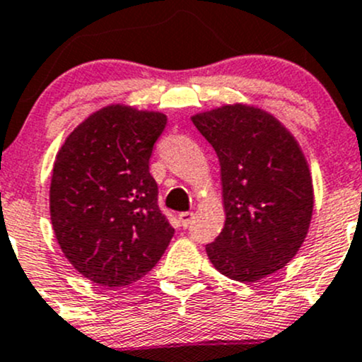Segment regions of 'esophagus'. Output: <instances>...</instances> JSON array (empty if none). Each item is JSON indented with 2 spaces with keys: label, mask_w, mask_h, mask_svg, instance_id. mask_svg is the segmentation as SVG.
<instances>
[{
  "label": "esophagus",
  "mask_w": 362,
  "mask_h": 362,
  "mask_svg": "<svg viewBox=\"0 0 362 362\" xmlns=\"http://www.w3.org/2000/svg\"><path fill=\"white\" fill-rule=\"evenodd\" d=\"M178 220H180V226L182 227H189L194 220V213L192 211H184L178 215Z\"/></svg>",
  "instance_id": "34e87169"
}]
</instances>
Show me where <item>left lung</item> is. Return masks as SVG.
Masks as SVG:
<instances>
[{"instance_id": "obj_1", "label": "left lung", "mask_w": 362, "mask_h": 362, "mask_svg": "<svg viewBox=\"0 0 362 362\" xmlns=\"http://www.w3.org/2000/svg\"><path fill=\"white\" fill-rule=\"evenodd\" d=\"M220 161L226 223L206 245L213 267L239 283L283 269L309 232L314 187L291 132L264 109L222 105L191 117Z\"/></svg>"}]
</instances>
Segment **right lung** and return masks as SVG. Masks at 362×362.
I'll return each mask as SVG.
<instances>
[{
    "label": "right lung",
    "instance_id": "obj_1",
    "mask_svg": "<svg viewBox=\"0 0 362 362\" xmlns=\"http://www.w3.org/2000/svg\"><path fill=\"white\" fill-rule=\"evenodd\" d=\"M166 116L112 104L71 132L55 158L50 218L60 250L86 279L130 286L168 248L149 159Z\"/></svg>",
    "mask_w": 362,
    "mask_h": 362
}]
</instances>
